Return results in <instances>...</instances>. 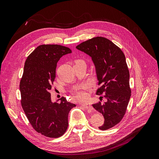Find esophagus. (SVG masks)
Wrapping results in <instances>:
<instances>
[{"instance_id": "1", "label": "esophagus", "mask_w": 159, "mask_h": 159, "mask_svg": "<svg viewBox=\"0 0 159 159\" xmlns=\"http://www.w3.org/2000/svg\"><path fill=\"white\" fill-rule=\"evenodd\" d=\"M81 105H83V107H84L86 109H91L92 108V105H91L90 103H81Z\"/></svg>"}]
</instances>
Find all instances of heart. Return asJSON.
I'll return each instance as SVG.
<instances>
[{"instance_id": "obj_1", "label": "heart", "mask_w": 159, "mask_h": 159, "mask_svg": "<svg viewBox=\"0 0 159 159\" xmlns=\"http://www.w3.org/2000/svg\"><path fill=\"white\" fill-rule=\"evenodd\" d=\"M89 88V85L86 84H83L80 85L77 89H76L73 92V94L74 97L79 99H85L88 98V93L86 92V90Z\"/></svg>"}]
</instances>
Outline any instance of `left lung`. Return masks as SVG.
<instances>
[{"instance_id":"8db88e82","label":"left lung","mask_w":159,"mask_h":159,"mask_svg":"<svg viewBox=\"0 0 159 159\" xmlns=\"http://www.w3.org/2000/svg\"><path fill=\"white\" fill-rule=\"evenodd\" d=\"M76 48L89 56L95 66L98 81L102 84L96 94L103 93L106 101L92 106L104 116V124L99 129L107 130L122 120L131 96L125 56L113 42L101 37L88 40Z\"/></svg>"}]
</instances>
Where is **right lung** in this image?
I'll return each mask as SVG.
<instances>
[{
    "label": "right lung",
    "mask_w": 159,
    "mask_h": 159,
    "mask_svg": "<svg viewBox=\"0 0 159 159\" xmlns=\"http://www.w3.org/2000/svg\"><path fill=\"white\" fill-rule=\"evenodd\" d=\"M70 53V48L61 45H40L25 63L20 85L22 107L34 130L48 138H59L66 132L68 114L76 106L64 97L52 102L50 93L57 63Z\"/></svg>",
    "instance_id": "obj_1"
}]
</instances>
